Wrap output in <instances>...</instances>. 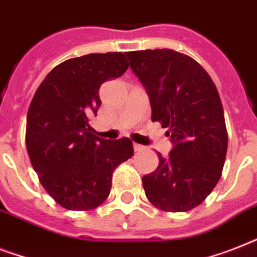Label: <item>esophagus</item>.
<instances>
[{"mask_svg":"<svg viewBox=\"0 0 257 257\" xmlns=\"http://www.w3.org/2000/svg\"><path fill=\"white\" fill-rule=\"evenodd\" d=\"M133 149H135V152H141V151H144L145 147L140 144H133Z\"/></svg>","mask_w":257,"mask_h":257,"instance_id":"esophagus-1","label":"esophagus"}]
</instances>
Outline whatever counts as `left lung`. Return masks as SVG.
<instances>
[{"mask_svg":"<svg viewBox=\"0 0 257 257\" xmlns=\"http://www.w3.org/2000/svg\"><path fill=\"white\" fill-rule=\"evenodd\" d=\"M173 148L143 176L148 200L167 212H187L213 191L223 172L228 135L219 92L204 68L172 49L126 53Z\"/></svg>","mask_w":257,"mask_h":257,"instance_id":"left-lung-1","label":"left lung"}]
</instances>
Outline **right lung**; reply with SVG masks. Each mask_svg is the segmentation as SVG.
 Here are the masks:
<instances>
[{
    "instance_id": "add662e5",
    "label": "right lung",
    "mask_w": 257,
    "mask_h": 257,
    "mask_svg": "<svg viewBox=\"0 0 257 257\" xmlns=\"http://www.w3.org/2000/svg\"><path fill=\"white\" fill-rule=\"evenodd\" d=\"M128 66L121 52L70 58L49 72L34 93L26 117L28 155L42 187L66 209L101 205L113 171L133 156L129 139L104 140L89 125L101 105L100 86Z\"/></svg>"
}]
</instances>
